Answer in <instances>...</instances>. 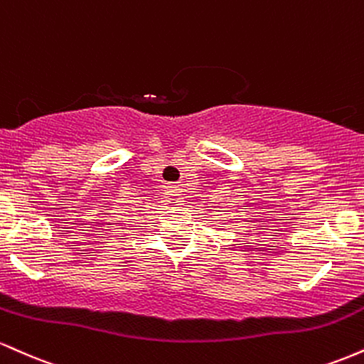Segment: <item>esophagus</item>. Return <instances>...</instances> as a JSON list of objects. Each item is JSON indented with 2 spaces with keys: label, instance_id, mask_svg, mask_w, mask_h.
<instances>
[{
  "label": "esophagus",
  "instance_id": "34e87169",
  "mask_svg": "<svg viewBox=\"0 0 364 364\" xmlns=\"http://www.w3.org/2000/svg\"><path fill=\"white\" fill-rule=\"evenodd\" d=\"M166 195L176 196V202H181L183 188L179 185H173V183H168V185H166Z\"/></svg>",
  "mask_w": 364,
  "mask_h": 364
}]
</instances>
